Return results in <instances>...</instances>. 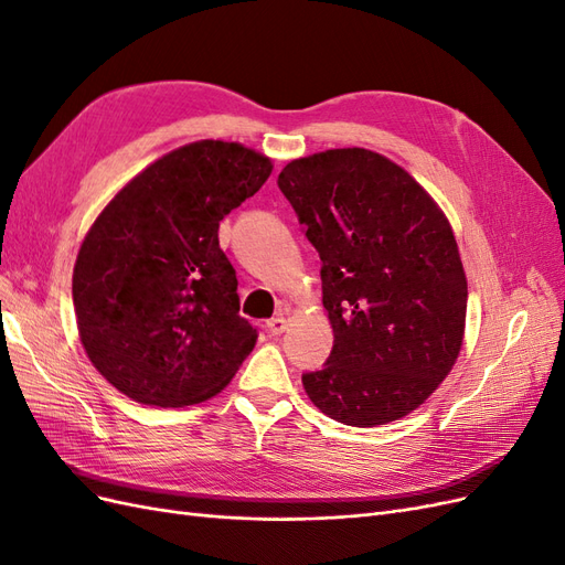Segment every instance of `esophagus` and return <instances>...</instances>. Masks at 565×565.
Listing matches in <instances>:
<instances>
[{
  "instance_id": "obj_1",
  "label": "esophagus",
  "mask_w": 565,
  "mask_h": 565,
  "mask_svg": "<svg viewBox=\"0 0 565 565\" xmlns=\"http://www.w3.org/2000/svg\"><path fill=\"white\" fill-rule=\"evenodd\" d=\"M266 328H268V332H270L273 337H278V334H282V332L287 330V320H285L282 316H276V318H270V320L266 322Z\"/></svg>"
}]
</instances>
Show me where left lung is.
I'll return each instance as SVG.
<instances>
[{
	"label": "left lung",
	"instance_id": "1",
	"mask_svg": "<svg viewBox=\"0 0 565 565\" xmlns=\"http://www.w3.org/2000/svg\"><path fill=\"white\" fill-rule=\"evenodd\" d=\"M278 188L320 256L334 347L303 372L309 398L349 426L405 417L448 377L467 278L448 218L405 169L365 148L292 160Z\"/></svg>",
	"mask_w": 565,
	"mask_h": 565
}]
</instances>
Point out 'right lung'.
<instances>
[{"label": "right lung", "instance_id": "obj_1", "mask_svg": "<svg viewBox=\"0 0 565 565\" xmlns=\"http://www.w3.org/2000/svg\"><path fill=\"white\" fill-rule=\"evenodd\" d=\"M241 143L198 141L152 162L100 212L73 273L94 367L143 405L181 407L224 388L256 344L218 221L270 177Z\"/></svg>", "mask_w": 565, "mask_h": 565}]
</instances>
